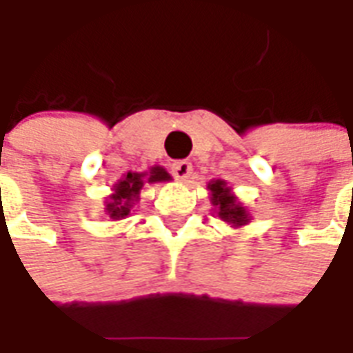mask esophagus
<instances>
[{"label": "esophagus", "mask_w": 353, "mask_h": 353, "mask_svg": "<svg viewBox=\"0 0 353 353\" xmlns=\"http://www.w3.org/2000/svg\"><path fill=\"white\" fill-rule=\"evenodd\" d=\"M171 172L176 181L184 182L192 174V163L190 161H174L171 165Z\"/></svg>", "instance_id": "1"}]
</instances>
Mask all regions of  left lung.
I'll return each mask as SVG.
<instances>
[{
	"label": "left lung",
	"mask_w": 353,
	"mask_h": 353,
	"mask_svg": "<svg viewBox=\"0 0 353 353\" xmlns=\"http://www.w3.org/2000/svg\"><path fill=\"white\" fill-rule=\"evenodd\" d=\"M207 188L211 192V203L214 207L216 216L222 222H228L232 228H241L245 224L251 222V214L247 211L237 196L232 192L226 181H211L207 184Z\"/></svg>",
	"instance_id": "1"
}]
</instances>
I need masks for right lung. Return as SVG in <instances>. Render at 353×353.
<instances>
[{"label": "right lung", "mask_w": 353, "mask_h": 353, "mask_svg": "<svg viewBox=\"0 0 353 353\" xmlns=\"http://www.w3.org/2000/svg\"><path fill=\"white\" fill-rule=\"evenodd\" d=\"M169 181H172V176L159 165H154L150 171L144 172L129 171L112 186V194L104 199V212L112 221L127 219L134 203L141 199V190L144 188V184Z\"/></svg>", "instance_id": "right-lung-1"}]
</instances>
